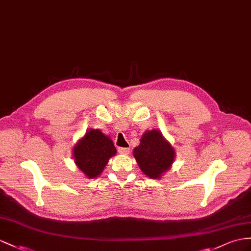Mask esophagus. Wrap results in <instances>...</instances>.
Returning <instances> with one entry per match:
<instances>
[{"instance_id":"1","label":"esophagus","mask_w":251,"mask_h":251,"mask_svg":"<svg viewBox=\"0 0 251 251\" xmlns=\"http://www.w3.org/2000/svg\"><path fill=\"white\" fill-rule=\"evenodd\" d=\"M118 152H119V153L126 154V153H129L130 149H129V148H125V147H119V148H118Z\"/></svg>"}]
</instances>
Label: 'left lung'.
Returning a JSON list of instances; mask_svg holds the SVG:
<instances>
[{"mask_svg":"<svg viewBox=\"0 0 251 251\" xmlns=\"http://www.w3.org/2000/svg\"><path fill=\"white\" fill-rule=\"evenodd\" d=\"M133 154L142 172L152 179H158L167 172L175 158L173 147L158 130L146 132Z\"/></svg>","mask_w":251,"mask_h":251,"instance_id":"obj_1","label":"left lung"}]
</instances>
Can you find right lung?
<instances>
[{
    "mask_svg": "<svg viewBox=\"0 0 251 251\" xmlns=\"http://www.w3.org/2000/svg\"><path fill=\"white\" fill-rule=\"evenodd\" d=\"M115 154L116 148L112 139L100 130L94 129L85 134L73 149L75 164L89 179L99 176L109 158Z\"/></svg>",
    "mask_w": 251,
    "mask_h": 251,
    "instance_id": "right-lung-1",
    "label": "right lung"
}]
</instances>
